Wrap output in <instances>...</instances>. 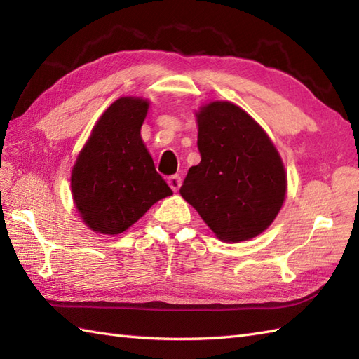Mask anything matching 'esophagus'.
Returning a JSON list of instances; mask_svg holds the SVG:
<instances>
[{
  "label": "esophagus",
  "mask_w": 359,
  "mask_h": 359,
  "mask_svg": "<svg viewBox=\"0 0 359 359\" xmlns=\"http://www.w3.org/2000/svg\"><path fill=\"white\" fill-rule=\"evenodd\" d=\"M168 183H170V188L172 191H179V188L182 185V177L179 176V174H174V176H171L168 179Z\"/></svg>",
  "instance_id": "obj_1"
}]
</instances>
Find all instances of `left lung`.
Instances as JSON below:
<instances>
[{
    "mask_svg": "<svg viewBox=\"0 0 359 359\" xmlns=\"http://www.w3.org/2000/svg\"><path fill=\"white\" fill-rule=\"evenodd\" d=\"M196 118L202 161L189 168L180 194L219 240H251L286 198L281 156L260 123L229 101L205 104Z\"/></svg>",
    "mask_w": 359,
    "mask_h": 359,
    "instance_id": "left-lung-1",
    "label": "left lung"
}]
</instances>
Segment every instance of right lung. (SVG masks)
Returning a JSON list of instances; mask_svg holds the SVG:
<instances>
[{"label": "right lung", "mask_w": 359, "mask_h": 359, "mask_svg": "<svg viewBox=\"0 0 359 359\" xmlns=\"http://www.w3.org/2000/svg\"><path fill=\"white\" fill-rule=\"evenodd\" d=\"M148 99L123 96L95 123L73 165L74 206L87 226L118 236L156 202L172 194L140 137Z\"/></svg>", "instance_id": "1"}]
</instances>
